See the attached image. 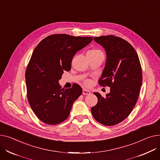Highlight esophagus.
Segmentation results:
<instances>
[{
    "instance_id": "esophagus-1",
    "label": "esophagus",
    "mask_w": 160,
    "mask_h": 160,
    "mask_svg": "<svg viewBox=\"0 0 160 160\" xmlns=\"http://www.w3.org/2000/svg\"><path fill=\"white\" fill-rule=\"evenodd\" d=\"M82 94L83 95H89L91 94V92L89 90H87L86 89H83L82 90Z\"/></svg>"
}]
</instances>
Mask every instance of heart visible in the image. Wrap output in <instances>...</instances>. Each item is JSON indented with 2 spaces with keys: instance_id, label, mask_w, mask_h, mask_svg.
<instances>
[{
  "instance_id": "heart-1",
  "label": "heart",
  "mask_w": 160,
  "mask_h": 160,
  "mask_svg": "<svg viewBox=\"0 0 160 160\" xmlns=\"http://www.w3.org/2000/svg\"><path fill=\"white\" fill-rule=\"evenodd\" d=\"M102 52L99 49H91L89 50L87 54H98V53H100ZM85 84L86 85V86H89V85L91 84V81L89 80H87L85 81Z\"/></svg>"
}]
</instances>
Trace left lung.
<instances>
[{"instance_id": "obj_1", "label": "left lung", "mask_w": 160, "mask_h": 160, "mask_svg": "<svg viewBox=\"0 0 160 160\" xmlns=\"http://www.w3.org/2000/svg\"><path fill=\"white\" fill-rule=\"evenodd\" d=\"M106 52V62L99 84L110 87L105 97L94 92L98 103L91 108L94 119L107 125L120 123L128 116L136 105L142 84L139 58L128 42L114 35L94 37Z\"/></svg>"}]
</instances>
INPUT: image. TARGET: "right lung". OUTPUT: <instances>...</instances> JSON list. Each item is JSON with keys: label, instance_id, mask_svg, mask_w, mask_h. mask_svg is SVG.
I'll return each instance as SVG.
<instances>
[{"label": "right lung", "instance_id": "1", "mask_svg": "<svg viewBox=\"0 0 160 160\" xmlns=\"http://www.w3.org/2000/svg\"><path fill=\"white\" fill-rule=\"evenodd\" d=\"M92 37L51 35L35 48L26 71L28 100L38 118L49 125L66 120L72 105L82 93L79 85L61 89L58 80L70 71L77 52L92 41Z\"/></svg>", "mask_w": 160, "mask_h": 160}]
</instances>
